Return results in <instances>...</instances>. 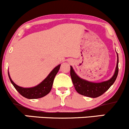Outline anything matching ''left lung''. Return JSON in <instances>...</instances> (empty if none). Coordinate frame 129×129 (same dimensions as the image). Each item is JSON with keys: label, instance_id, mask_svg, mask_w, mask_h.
Masks as SVG:
<instances>
[{"label": "left lung", "instance_id": "8db88e82", "mask_svg": "<svg viewBox=\"0 0 129 129\" xmlns=\"http://www.w3.org/2000/svg\"><path fill=\"white\" fill-rule=\"evenodd\" d=\"M70 75L76 91L84 96L96 98L107 91L115 81L118 73V56L117 54V66L114 75L110 80L103 82L93 83L81 78L76 75L72 66H70Z\"/></svg>", "mask_w": 129, "mask_h": 129}]
</instances>
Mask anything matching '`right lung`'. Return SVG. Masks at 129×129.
<instances>
[{
  "mask_svg": "<svg viewBox=\"0 0 129 129\" xmlns=\"http://www.w3.org/2000/svg\"><path fill=\"white\" fill-rule=\"evenodd\" d=\"M60 66L61 64H59L56 66L41 83L34 87L23 88L18 86L12 81L9 75V73L8 72L9 78L15 88L22 96L28 99H39V98H42L46 96L50 92L52 88V86H53L54 79L60 68Z\"/></svg>",
  "mask_w": 129,
  "mask_h": 129,
  "instance_id": "obj_1",
  "label": "right lung"
}]
</instances>
